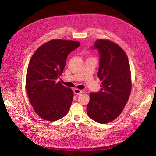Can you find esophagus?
I'll list each match as a JSON object with an SVG mask.
<instances>
[{"label":"esophagus","mask_w":156,"mask_h":156,"mask_svg":"<svg viewBox=\"0 0 156 156\" xmlns=\"http://www.w3.org/2000/svg\"><path fill=\"white\" fill-rule=\"evenodd\" d=\"M73 92L76 95H80L81 93H82V90H78V89H75V90H73Z\"/></svg>","instance_id":"obj_1"}]
</instances>
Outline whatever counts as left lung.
I'll return each instance as SVG.
<instances>
[{"label": "left lung", "instance_id": "left-lung-1", "mask_svg": "<svg viewBox=\"0 0 156 156\" xmlns=\"http://www.w3.org/2000/svg\"><path fill=\"white\" fill-rule=\"evenodd\" d=\"M93 48L100 55L98 76L102 81L98 93H91L86 111L95 122L105 124L117 118L126 104L131 91V76L128 57L116 43L97 39Z\"/></svg>", "mask_w": 156, "mask_h": 156}]
</instances>
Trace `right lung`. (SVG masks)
Wrapping results in <instances>:
<instances>
[{"instance_id":"obj_1","label":"right lung","mask_w":156,"mask_h":156,"mask_svg":"<svg viewBox=\"0 0 156 156\" xmlns=\"http://www.w3.org/2000/svg\"><path fill=\"white\" fill-rule=\"evenodd\" d=\"M80 45L77 41L52 39L41 45L32 55L26 76L30 102L41 118L54 122L63 117L71 106V88L57 83L68 55Z\"/></svg>"}]
</instances>
